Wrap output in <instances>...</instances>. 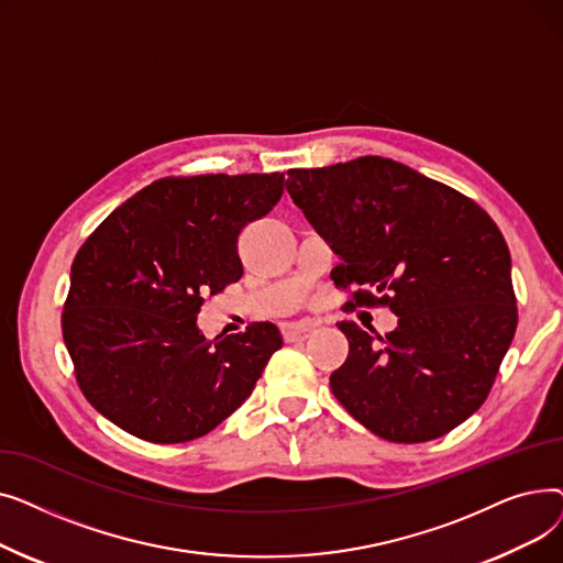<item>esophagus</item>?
I'll list each match as a JSON object with an SVG mask.
<instances>
[{"instance_id": "esophagus-1", "label": "esophagus", "mask_w": 563, "mask_h": 563, "mask_svg": "<svg viewBox=\"0 0 563 563\" xmlns=\"http://www.w3.org/2000/svg\"><path fill=\"white\" fill-rule=\"evenodd\" d=\"M314 329H317V323H312V321H308V323H287V327H283V338H285V342H301Z\"/></svg>"}]
</instances>
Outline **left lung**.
Listing matches in <instances>:
<instances>
[{"label":"left lung","instance_id":"obj_1","mask_svg":"<svg viewBox=\"0 0 563 563\" xmlns=\"http://www.w3.org/2000/svg\"><path fill=\"white\" fill-rule=\"evenodd\" d=\"M287 191L335 251L349 306H386V335L340 321L349 356L338 401L390 442H427L488 397L518 327L511 255L495 221L461 191L386 157L287 170Z\"/></svg>","mask_w":563,"mask_h":563}]
</instances>
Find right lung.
I'll use <instances>...</instances> for the list:
<instances>
[{"label":"right lung","mask_w":563,"mask_h":563,"mask_svg":"<svg viewBox=\"0 0 563 563\" xmlns=\"http://www.w3.org/2000/svg\"><path fill=\"white\" fill-rule=\"evenodd\" d=\"M285 173L162 177L125 200L73 260L62 331L77 386L123 431L159 445L210 433L283 346L272 321L207 340V294L244 274L242 230L269 214Z\"/></svg>","instance_id":"right-lung-1"}]
</instances>
